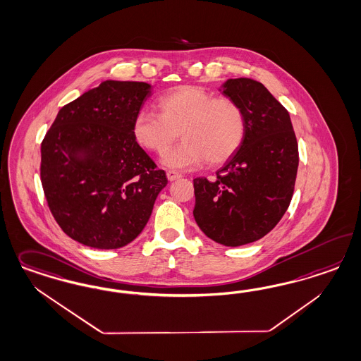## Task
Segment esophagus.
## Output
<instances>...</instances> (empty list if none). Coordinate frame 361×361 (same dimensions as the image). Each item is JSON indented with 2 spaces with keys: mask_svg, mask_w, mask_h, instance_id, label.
Listing matches in <instances>:
<instances>
[{
  "mask_svg": "<svg viewBox=\"0 0 361 361\" xmlns=\"http://www.w3.org/2000/svg\"><path fill=\"white\" fill-rule=\"evenodd\" d=\"M167 179L170 180V182H174L176 179H179V178H182V174H179V173H176V171H173V170H169L167 173Z\"/></svg>",
  "mask_w": 361,
  "mask_h": 361,
  "instance_id": "1",
  "label": "esophagus"
}]
</instances>
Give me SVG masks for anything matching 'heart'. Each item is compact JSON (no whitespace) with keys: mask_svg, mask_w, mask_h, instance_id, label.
<instances>
[{"mask_svg":"<svg viewBox=\"0 0 361 361\" xmlns=\"http://www.w3.org/2000/svg\"><path fill=\"white\" fill-rule=\"evenodd\" d=\"M158 106L161 113L138 111L131 130L140 147L155 154L165 152L180 130L185 142L163 157L170 169L227 162L245 140V113L231 98L214 97L198 86H180L164 94Z\"/></svg>","mask_w":361,"mask_h":361,"instance_id":"1","label":"heart"}]
</instances>
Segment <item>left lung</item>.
Returning <instances> with one entry per match:
<instances>
[{"mask_svg": "<svg viewBox=\"0 0 361 361\" xmlns=\"http://www.w3.org/2000/svg\"><path fill=\"white\" fill-rule=\"evenodd\" d=\"M221 90L243 109L245 140L215 180L194 179L192 212L209 239L238 247L262 239L286 214L299 150L288 111L260 82L235 78Z\"/></svg>", "mask_w": 361, "mask_h": 361, "instance_id": "obj_1", "label": "left lung"}]
</instances>
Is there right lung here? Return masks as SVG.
<instances>
[{
	"label": "right lung",
	"instance_id": "1",
	"mask_svg": "<svg viewBox=\"0 0 361 361\" xmlns=\"http://www.w3.org/2000/svg\"><path fill=\"white\" fill-rule=\"evenodd\" d=\"M150 87L102 82L63 106L41 143L47 206L62 231L81 245L113 250L133 242L167 185L131 130Z\"/></svg>",
	"mask_w": 361,
	"mask_h": 361
}]
</instances>
